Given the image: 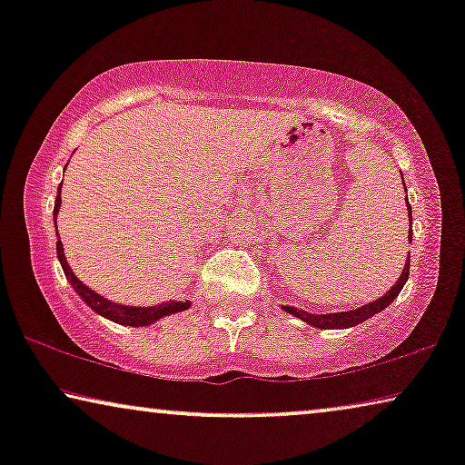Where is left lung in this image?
<instances>
[{"label":"left lung","instance_id":"left-lung-1","mask_svg":"<svg viewBox=\"0 0 465 465\" xmlns=\"http://www.w3.org/2000/svg\"><path fill=\"white\" fill-rule=\"evenodd\" d=\"M402 182H404V177H402ZM406 203H409V199H406ZM409 220H411V224H412L411 205H409ZM409 237L412 241V231H411ZM409 275H411V258L406 260L404 271H402V275H400V279L396 282V285H393V288L387 292L385 296H381L379 301L368 302V304H364V307L353 309V311H342V313H328V315H313V313H307V311H298L296 307H283V311H288V313H292L294 317H301L302 322H307V323H311V326H315V328H323V330L351 328V326H358V323H361V322H366L368 317H372L374 313H379V311H383L385 307H390V304L393 302V298H396L400 294V290L404 288V283H406V279H409Z\"/></svg>","mask_w":465,"mask_h":465}]
</instances>
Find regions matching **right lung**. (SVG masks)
I'll return each mask as SVG.
<instances>
[{
    "label": "right lung",
    "mask_w": 465,
    "mask_h": 465,
    "mask_svg": "<svg viewBox=\"0 0 465 465\" xmlns=\"http://www.w3.org/2000/svg\"><path fill=\"white\" fill-rule=\"evenodd\" d=\"M61 193V190H59ZM61 207V194H56V201H54V224H56V212H59ZM56 256H59V262L63 266V272H65V277L69 279V283L74 285V290L78 292L82 301H84L88 307H91L94 313L107 317V320L116 322V323H123V326H150V323H154L156 320H161L164 315H171V313H180V311H186L190 307V302H163L158 304V307H124V304H116V302H110L107 298L99 296L97 292H93L91 288H86L84 283L80 282L78 277L74 275L72 269H69L67 260H65V253H63V243L61 239L56 241Z\"/></svg>",
    "instance_id": "obj_1"
}]
</instances>
